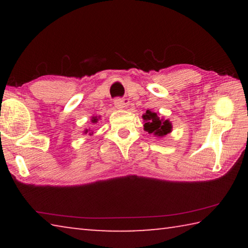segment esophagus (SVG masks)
<instances>
[{
	"label": "esophagus",
	"mask_w": 248,
	"mask_h": 248,
	"mask_svg": "<svg viewBox=\"0 0 248 248\" xmlns=\"http://www.w3.org/2000/svg\"><path fill=\"white\" fill-rule=\"evenodd\" d=\"M114 104H115V107L118 109H123L125 107V102L124 98H116L114 100Z\"/></svg>",
	"instance_id": "obj_1"
}]
</instances>
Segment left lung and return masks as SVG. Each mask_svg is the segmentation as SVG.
<instances>
[{
	"mask_svg": "<svg viewBox=\"0 0 248 248\" xmlns=\"http://www.w3.org/2000/svg\"><path fill=\"white\" fill-rule=\"evenodd\" d=\"M145 121L144 130L149 133H153L154 136L164 137L170 132L171 124L169 120L161 119L156 112L146 110L145 114L142 116Z\"/></svg>",
	"mask_w": 248,
	"mask_h": 248,
	"instance_id": "obj_1",
	"label": "left lung"
}]
</instances>
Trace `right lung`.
Segmentation results:
<instances>
[{
	"mask_svg": "<svg viewBox=\"0 0 248 248\" xmlns=\"http://www.w3.org/2000/svg\"><path fill=\"white\" fill-rule=\"evenodd\" d=\"M97 118H96V117H94V118H93V120H92V121H93V123H97ZM90 131V130H85V132H84V133H87V132H89ZM92 133H93V132H90V134H92Z\"/></svg>",
	"mask_w": 248,
	"mask_h": 248,
	"instance_id": "right-lung-1",
	"label": "right lung"
}]
</instances>
